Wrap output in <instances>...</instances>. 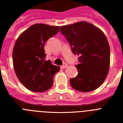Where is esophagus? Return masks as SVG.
Segmentation results:
<instances>
[{"label":"esophagus","mask_w":123,"mask_h":123,"mask_svg":"<svg viewBox=\"0 0 123 123\" xmlns=\"http://www.w3.org/2000/svg\"><path fill=\"white\" fill-rule=\"evenodd\" d=\"M67 67H68V65H67V63H65L63 65L61 66V68H62V69H64V68H67Z\"/></svg>","instance_id":"1"}]
</instances>
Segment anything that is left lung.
<instances>
[{
    "mask_svg": "<svg viewBox=\"0 0 123 123\" xmlns=\"http://www.w3.org/2000/svg\"><path fill=\"white\" fill-rule=\"evenodd\" d=\"M73 52L79 56L77 76L69 80L73 88L80 92H91L102 85L108 73L110 49L102 30L86 21L61 26Z\"/></svg>",
    "mask_w": 123,
    "mask_h": 123,
    "instance_id": "8db88e82",
    "label": "left lung"
}]
</instances>
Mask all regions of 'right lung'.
Listing matches in <instances>:
<instances>
[{
    "label": "right lung",
    "instance_id": "1",
    "mask_svg": "<svg viewBox=\"0 0 123 123\" xmlns=\"http://www.w3.org/2000/svg\"><path fill=\"white\" fill-rule=\"evenodd\" d=\"M59 26L32 25L19 36L13 49V64L19 81L29 91L42 92L52 86L60 67L45 60L44 44L59 31Z\"/></svg>",
    "mask_w": 123,
    "mask_h": 123
}]
</instances>
